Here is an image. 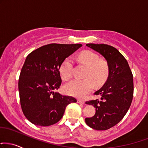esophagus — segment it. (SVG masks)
Masks as SVG:
<instances>
[{
  "instance_id": "obj_1",
  "label": "esophagus",
  "mask_w": 148,
  "mask_h": 148,
  "mask_svg": "<svg viewBox=\"0 0 148 148\" xmlns=\"http://www.w3.org/2000/svg\"><path fill=\"white\" fill-rule=\"evenodd\" d=\"M77 102L79 103V104H84L85 103V101L83 100H81V99H78Z\"/></svg>"
}]
</instances>
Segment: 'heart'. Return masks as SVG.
I'll return each mask as SVG.
<instances>
[{"label": "heart", "instance_id": "obj_1", "mask_svg": "<svg viewBox=\"0 0 148 148\" xmlns=\"http://www.w3.org/2000/svg\"><path fill=\"white\" fill-rule=\"evenodd\" d=\"M80 63L87 67L83 80H73L65 85V92L76 97H84L91 92L94 83L97 87L101 86L108 79L110 74V64L106 60L100 59V56L92 51H84L78 56ZM73 61L71 58H66L59 67V73L64 81L72 77Z\"/></svg>", "mask_w": 148, "mask_h": 148}]
</instances>
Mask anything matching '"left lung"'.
<instances>
[{
  "label": "left lung",
  "mask_w": 148,
  "mask_h": 148,
  "mask_svg": "<svg viewBox=\"0 0 148 148\" xmlns=\"http://www.w3.org/2000/svg\"><path fill=\"white\" fill-rule=\"evenodd\" d=\"M106 58L110 64V74L105 84L94 92L100 100L87 101L96 108L91 118L85 119L89 127L106 130L122 120L129 110L134 93L133 75L127 60L115 47L106 44H86Z\"/></svg>",
  "instance_id": "8db88e82"
}]
</instances>
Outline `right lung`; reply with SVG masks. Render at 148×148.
<instances>
[{"mask_svg":"<svg viewBox=\"0 0 148 148\" xmlns=\"http://www.w3.org/2000/svg\"><path fill=\"white\" fill-rule=\"evenodd\" d=\"M81 46L48 44L27 56L19 76L18 91L23 112L32 123L39 126L56 123L67 105L76 102L75 98L54 91L62 82L60 64Z\"/></svg>","mask_w":148,"mask_h":148,"instance_id":"right-lung-1","label":"right lung"}]
</instances>
